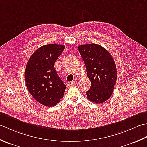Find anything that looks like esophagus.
Segmentation results:
<instances>
[{"label": "esophagus", "instance_id": "34e87169", "mask_svg": "<svg viewBox=\"0 0 147 147\" xmlns=\"http://www.w3.org/2000/svg\"><path fill=\"white\" fill-rule=\"evenodd\" d=\"M74 84H75V83L74 81H69V82H67V84H66V86H67V88H69V87L72 86Z\"/></svg>", "mask_w": 147, "mask_h": 147}]
</instances>
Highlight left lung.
Returning a JSON list of instances; mask_svg holds the SVG:
<instances>
[{
	"label": "left lung",
	"mask_w": 147,
	"mask_h": 147,
	"mask_svg": "<svg viewBox=\"0 0 147 147\" xmlns=\"http://www.w3.org/2000/svg\"><path fill=\"white\" fill-rule=\"evenodd\" d=\"M78 49L91 83V88L86 92L87 97L96 103L105 102L112 96L117 81L115 61L110 53L100 45H80Z\"/></svg>",
	"instance_id": "1"
}]
</instances>
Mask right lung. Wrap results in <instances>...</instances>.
Wrapping results in <instances>:
<instances>
[{"label":"right lung","mask_w":147,"mask_h":147,"mask_svg":"<svg viewBox=\"0 0 147 147\" xmlns=\"http://www.w3.org/2000/svg\"><path fill=\"white\" fill-rule=\"evenodd\" d=\"M64 49L63 45H45L32 54L26 66L25 80L29 92L38 103L48 107L60 101L66 89L54 67Z\"/></svg>","instance_id":"obj_1"}]
</instances>
